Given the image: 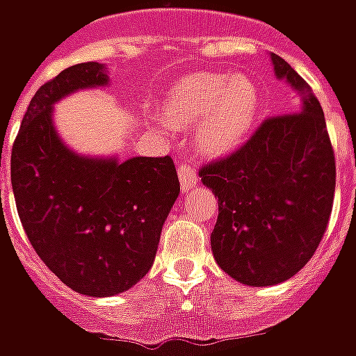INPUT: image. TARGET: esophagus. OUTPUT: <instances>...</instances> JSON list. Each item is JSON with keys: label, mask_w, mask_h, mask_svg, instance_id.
Listing matches in <instances>:
<instances>
[{"label": "esophagus", "mask_w": 356, "mask_h": 356, "mask_svg": "<svg viewBox=\"0 0 356 356\" xmlns=\"http://www.w3.org/2000/svg\"><path fill=\"white\" fill-rule=\"evenodd\" d=\"M177 175L179 181H181V188H183V193H188L191 188L196 186L198 183V175H196V170H194L191 163L181 162L177 165Z\"/></svg>", "instance_id": "1"}]
</instances>
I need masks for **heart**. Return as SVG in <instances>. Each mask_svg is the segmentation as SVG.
<instances>
[{
	"mask_svg": "<svg viewBox=\"0 0 356 356\" xmlns=\"http://www.w3.org/2000/svg\"><path fill=\"white\" fill-rule=\"evenodd\" d=\"M163 112L175 127H196L202 152L223 158L248 139L259 112V89L244 74L204 72L171 89ZM171 131L170 124H160Z\"/></svg>",
	"mask_w": 356,
	"mask_h": 356,
	"instance_id": "obj_1",
	"label": "heart"
}]
</instances>
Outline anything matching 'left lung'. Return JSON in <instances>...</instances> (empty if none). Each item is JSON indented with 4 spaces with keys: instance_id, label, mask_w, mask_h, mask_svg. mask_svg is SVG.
Listing matches in <instances>:
<instances>
[{
    "instance_id": "left-lung-1",
    "label": "left lung",
    "mask_w": 356,
    "mask_h": 356,
    "mask_svg": "<svg viewBox=\"0 0 356 356\" xmlns=\"http://www.w3.org/2000/svg\"><path fill=\"white\" fill-rule=\"evenodd\" d=\"M276 80L299 95V112L270 118L238 152L200 171L219 202L211 252L246 286H275L298 275L326 231L336 162L326 120L307 81L268 53Z\"/></svg>"
}]
</instances>
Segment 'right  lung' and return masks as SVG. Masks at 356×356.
I'll return each instance as SVG.
<instances>
[{
	"instance_id": "1",
	"label": "right lung",
	"mask_w": 356,
	"mask_h": 356,
	"mask_svg": "<svg viewBox=\"0 0 356 356\" xmlns=\"http://www.w3.org/2000/svg\"><path fill=\"white\" fill-rule=\"evenodd\" d=\"M108 86L101 63L63 70L30 101L11 152L15 202L35 254L91 298L118 296L147 275L181 191L170 156L80 154L58 135V101Z\"/></svg>"
}]
</instances>
